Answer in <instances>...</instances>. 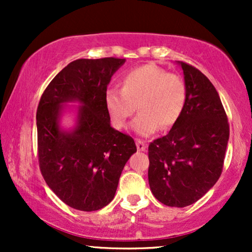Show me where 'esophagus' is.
Listing matches in <instances>:
<instances>
[{
	"mask_svg": "<svg viewBox=\"0 0 252 252\" xmlns=\"http://www.w3.org/2000/svg\"><path fill=\"white\" fill-rule=\"evenodd\" d=\"M136 147H137L138 152H144L147 149V144L142 142V141H136Z\"/></svg>",
	"mask_w": 252,
	"mask_h": 252,
	"instance_id": "esophagus-1",
	"label": "esophagus"
}]
</instances>
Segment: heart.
I'll use <instances>...</instances> for the list:
<instances>
[{
  "mask_svg": "<svg viewBox=\"0 0 252 252\" xmlns=\"http://www.w3.org/2000/svg\"><path fill=\"white\" fill-rule=\"evenodd\" d=\"M187 100L184 79L163 68L146 63L124 74L122 89L109 88L104 102L111 124L124 129L130 117L140 110L131 129L137 136L149 137L158 128L168 129L180 120Z\"/></svg>",
  "mask_w": 252,
  "mask_h": 252,
  "instance_id": "obj_1",
  "label": "heart"
}]
</instances>
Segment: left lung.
<instances>
[{
    "mask_svg": "<svg viewBox=\"0 0 252 252\" xmlns=\"http://www.w3.org/2000/svg\"><path fill=\"white\" fill-rule=\"evenodd\" d=\"M176 63L184 71L186 106L168 134L149 144L148 180L158 201L185 207L218 181L230 129L220 97L209 78L189 63Z\"/></svg>",
    "mask_w": 252,
    "mask_h": 252,
    "instance_id": "1",
    "label": "left lung"
}]
</instances>
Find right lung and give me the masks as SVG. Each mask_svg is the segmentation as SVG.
<instances>
[{
	"label": "right lung",
	"instance_id": "1",
	"mask_svg": "<svg viewBox=\"0 0 252 252\" xmlns=\"http://www.w3.org/2000/svg\"><path fill=\"white\" fill-rule=\"evenodd\" d=\"M126 59H78L48 84L36 111L37 148L41 174L66 205L98 211L110 204L136 144L114 129L104 94L111 77ZM78 103V106H68ZM67 113L74 126H62Z\"/></svg>",
	"mask_w": 252,
	"mask_h": 252
}]
</instances>
